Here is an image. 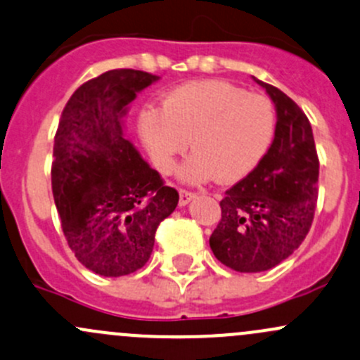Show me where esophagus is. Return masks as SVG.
<instances>
[{
	"label": "esophagus",
	"instance_id": "obj_1",
	"mask_svg": "<svg viewBox=\"0 0 360 360\" xmlns=\"http://www.w3.org/2000/svg\"><path fill=\"white\" fill-rule=\"evenodd\" d=\"M196 198V193L188 191V190H181L179 191V205L181 207H186L191 200Z\"/></svg>",
	"mask_w": 360,
	"mask_h": 360
}]
</instances>
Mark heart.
<instances>
[{"instance_id":"b5f03b06","label":"heart","mask_w":360,"mask_h":360,"mask_svg":"<svg viewBox=\"0 0 360 360\" xmlns=\"http://www.w3.org/2000/svg\"><path fill=\"white\" fill-rule=\"evenodd\" d=\"M274 126L269 98L226 81L179 86L162 100L160 110L146 108L138 119L139 138L160 172H170L190 141L195 151L181 177L193 184L247 177L269 150Z\"/></svg>"}]
</instances>
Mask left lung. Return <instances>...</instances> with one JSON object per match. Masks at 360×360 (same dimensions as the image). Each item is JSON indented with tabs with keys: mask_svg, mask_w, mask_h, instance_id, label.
I'll return each instance as SVG.
<instances>
[{
	"mask_svg": "<svg viewBox=\"0 0 360 360\" xmlns=\"http://www.w3.org/2000/svg\"><path fill=\"white\" fill-rule=\"evenodd\" d=\"M276 108L269 150L245 179L226 191L222 219L209 243L238 272L269 271L307 236L317 200L319 160L305 113L281 89L253 77Z\"/></svg>",
	"mask_w": 360,
	"mask_h": 360,
	"instance_id": "8db88e82",
	"label": "left lung"
}]
</instances>
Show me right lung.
I'll list each match as a JSON object with an SVG mask.
<instances>
[{
    "label": "right lung",
    "instance_id": "add662e5",
    "mask_svg": "<svg viewBox=\"0 0 360 360\" xmlns=\"http://www.w3.org/2000/svg\"><path fill=\"white\" fill-rule=\"evenodd\" d=\"M158 75L115 69L84 82L67 101L53 146L51 186L72 252L107 278L148 262L158 224L179 202L174 188L126 138V115Z\"/></svg>",
    "mask_w": 360,
    "mask_h": 360
}]
</instances>
